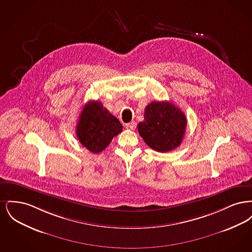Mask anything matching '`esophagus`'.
<instances>
[{"mask_svg": "<svg viewBox=\"0 0 252 252\" xmlns=\"http://www.w3.org/2000/svg\"><path fill=\"white\" fill-rule=\"evenodd\" d=\"M126 127L127 129L133 130V129H135V127H136V123H135V122L128 123V124H126Z\"/></svg>", "mask_w": 252, "mask_h": 252, "instance_id": "esophagus-1", "label": "esophagus"}]
</instances>
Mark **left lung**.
<instances>
[{
	"mask_svg": "<svg viewBox=\"0 0 252 252\" xmlns=\"http://www.w3.org/2000/svg\"><path fill=\"white\" fill-rule=\"evenodd\" d=\"M186 126V117L180 108L168 101H153L146 106L138 131L149 147L163 153L180 146Z\"/></svg>",
	"mask_w": 252,
	"mask_h": 252,
	"instance_id": "1",
	"label": "left lung"
}]
</instances>
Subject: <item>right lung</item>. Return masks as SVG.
Wrapping results in <instances>:
<instances>
[{
    "instance_id": "obj_1",
    "label": "right lung",
    "mask_w": 252,
    "mask_h": 252,
    "mask_svg": "<svg viewBox=\"0 0 252 252\" xmlns=\"http://www.w3.org/2000/svg\"><path fill=\"white\" fill-rule=\"evenodd\" d=\"M119 120L98 101H90L84 106L76 126V136L92 153L102 152L113 137L122 132Z\"/></svg>"
}]
</instances>
